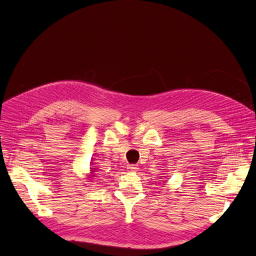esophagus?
I'll return each instance as SVG.
<instances>
[{"label":"esophagus","mask_w":256,"mask_h":256,"mask_svg":"<svg viewBox=\"0 0 256 256\" xmlns=\"http://www.w3.org/2000/svg\"><path fill=\"white\" fill-rule=\"evenodd\" d=\"M127 171L136 172V171H138V166L136 164H128L127 166Z\"/></svg>","instance_id":"34e87169"}]
</instances>
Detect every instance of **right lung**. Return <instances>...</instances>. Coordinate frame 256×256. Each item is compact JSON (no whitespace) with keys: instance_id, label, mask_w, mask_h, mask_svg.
Listing matches in <instances>:
<instances>
[{"instance_id":"add662e5","label":"right lung","mask_w":256,"mask_h":256,"mask_svg":"<svg viewBox=\"0 0 256 256\" xmlns=\"http://www.w3.org/2000/svg\"><path fill=\"white\" fill-rule=\"evenodd\" d=\"M95 172H96V171H95V168H90V174H88V180H92V177H96V176H95V175H96Z\"/></svg>"}]
</instances>
